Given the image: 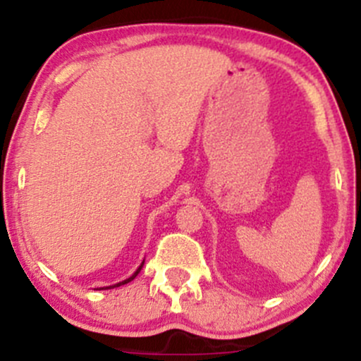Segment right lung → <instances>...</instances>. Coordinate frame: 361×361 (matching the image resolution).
Masks as SVG:
<instances>
[{"label": "right lung", "instance_id": "1", "mask_svg": "<svg viewBox=\"0 0 361 361\" xmlns=\"http://www.w3.org/2000/svg\"><path fill=\"white\" fill-rule=\"evenodd\" d=\"M142 265H145V262H142V263H141V267H139V269H137V270H135V272H134L133 275H130V277H129V279H126V281L118 282V284H115V286H110V288H118V286H123V284H127V282H130V281H133V279H135V275H137L139 272H141Z\"/></svg>", "mask_w": 361, "mask_h": 361}]
</instances>
